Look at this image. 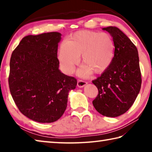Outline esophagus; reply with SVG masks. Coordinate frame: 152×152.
<instances>
[{"label":"esophagus","mask_w":152,"mask_h":152,"mask_svg":"<svg viewBox=\"0 0 152 152\" xmlns=\"http://www.w3.org/2000/svg\"><path fill=\"white\" fill-rule=\"evenodd\" d=\"M86 84H87V82L86 81H83V80H78V82H77V86H78L79 88H82V87H84Z\"/></svg>","instance_id":"esophagus-1"}]
</instances>
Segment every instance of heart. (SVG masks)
<instances>
[{
	"label": "heart",
	"mask_w": 152,
	"mask_h": 152,
	"mask_svg": "<svg viewBox=\"0 0 152 152\" xmlns=\"http://www.w3.org/2000/svg\"><path fill=\"white\" fill-rule=\"evenodd\" d=\"M114 53L115 43L108 33L81 31L74 33L69 42H61L58 59L63 71L70 74L82 55L84 64L78 70V75L87 77L93 71L102 73L106 70L112 63Z\"/></svg>",
	"instance_id": "heart-1"
}]
</instances>
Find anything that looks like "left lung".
<instances>
[{
  "label": "left lung",
  "instance_id": "left-lung-1",
  "mask_svg": "<svg viewBox=\"0 0 152 152\" xmlns=\"http://www.w3.org/2000/svg\"><path fill=\"white\" fill-rule=\"evenodd\" d=\"M102 29L113 37L115 53L109 68L92 80L99 91L92 104L100 114L116 117L129 109L140 92L141 76L138 51L119 28L110 26Z\"/></svg>",
  "mask_w": 152,
  "mask_h": 152
}]
</instances>
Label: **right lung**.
<instances>
[{
  "label": "right lung",
  "instance_id": "right-lung-1",
  "mask_svg": "<svg viewBox=\"0 0 152 152\" xmlns=\"http://www.w3.org/2000/svg\"><path fill=\"white\" fill-rule=\"evenodd\" d=\"M61 33L25 36L12 51L9 85L18 109L39 123H52L62 116L68 92L77 80L59 70L58 43Z\"/></svg>",
  "mask_w": 152,
  "mask_h": 152
}]
</instances>
